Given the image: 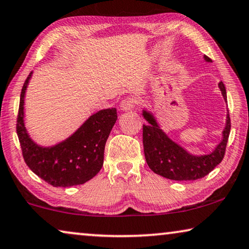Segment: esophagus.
Masks as SVG:
<instances>
[{"label": "esophagus", "instance_id": "esophagus-1", "mask_svg": "<svg viewBox=\"0 0 249 249\" xmlns=\"http://www.w3.org/2000/svg\"><path fill=\"white\" fill-rule=\"evenodd\" d=\"M136 104H137V100L135 98H127L121 101L120 107L121 110L124 111H129V110H132L133 107H136Z\"/></svg>", "mask_w": 249, "mask_h": 249}]
</instances>
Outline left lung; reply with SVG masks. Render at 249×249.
I'll return each mask as SVG.
<instances>
[{
	"label": "left lung",
	"instance_id": "obj_1",
	"mask_svg": "<svg viewBox=\"0 0 249 249\" xmlns=\"http://www.w3.org/2000/svg\"><path fill=\"white\" fill-rule=\"evenodd\" d=\"M204 59L209 63L212 62L208 56H204ZM218 85L227 102L225 84L220 82ZM142 116L148 121V124L142 125L143 153L149 168L156 174L174 181H194L208 175L223 160L231 127L229 112L227 113L226 127L222 131L220 143L212 153L200 156L190 154L182 146L173 142L161 130L156 119L149 111L143 109Z\"/></svg>",
	"mask_w": 249,
	"mask_h": 249
}]
</instances>
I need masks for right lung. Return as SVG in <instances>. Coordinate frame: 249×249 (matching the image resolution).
<instances>
[{
	"label": "right lung",
	"instance_id": "right-lung-1",
	"mask_svg": "<svg viewBox=\"0 0 249 249\" xmlns=\"http://www.w3.org/2000/svg\"><path fill=\"white\" fill-rule=\"evenodd\" d=\"M31 76L32 71L21 91L17 120L24 161L36 175L55 187L84 184L103 166L104 147L118 119L116 107L98 111L67 139L42 147L30 138L24 125V95Z\"/></svg>",
	"mask_w": 249,
	"mask_h": 249
}]
</instances>
